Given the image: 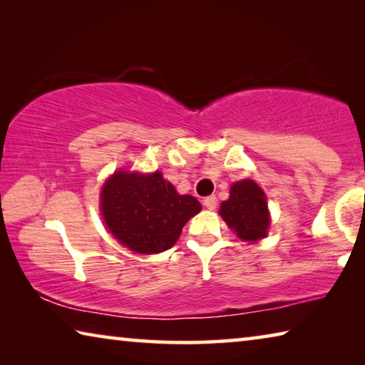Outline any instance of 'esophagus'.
Returning a JSON list of instances; mask_svg holds the SVG:
<instances>
[{
  "instance_id": "obj_1",
  "label": "esophagus",
  "mask_w": 365,
  "mask_h": 365,
  "mask_svg": "<svg viewBox=\"0 0 365 365\" xmlns=\"http://www.w3.org/2000/svg\"><path fill=\"white\" fill-rule=\"evenodd\" d=\"M202 205H205L207 209H215L217 207V197L207 196V197H205V201H202Z\"/></svg>"
}]
</instances>
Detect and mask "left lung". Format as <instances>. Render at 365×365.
I'll return each instance as SVG.
<instances>
[{"label":"left lung","mask_w":365,"mask_h":365,"mask_svg":"<svg viewBox=\"0 0 365 365\" xmlns=\"http://www.w3.org/2000/svg\"><path fill=\"white\" fill-rule=\"evenodd\" d=\"M219 212L227 225L246 242H257L267 233V201L264 191L252 180L233 183L230 197L222 202Z\"/></svg>","instance_id":"8db88e82"}]
</instances>
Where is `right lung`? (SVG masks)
Here are the masks:
<instances>
[{
    "mask_svg": "<svg viewBox=\"0 0 365 365\" xmlns=\"http://www.w3.org/2000/svg\"><path fill=\"white\" fill-rule=\"evenodd\" d=\"M201 211L190 195H178L160 172L151 175L117 172L104 183L101 212L110 233L141 255L172 248L183 225Z\"/></svg>",
    "mask_w": 365,
    "mask_h": 365,
    "instance_id": "obj_1",
    "label": "right lung"
}]
</instances>
